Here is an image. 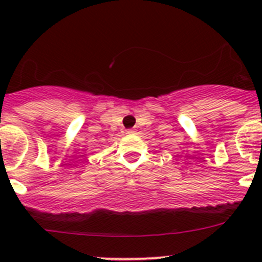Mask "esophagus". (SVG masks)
<instances>
[{"label": "esophagus", "mask_w": 262, "mask_h": 262, "mask_svg": "<svg viewBox=\"0 0 262 262\" xmlns=\"http://www.w3.org/2000/svg\"><path fill=\"white\" fill-rule=\"evenodd\" d=\"M126 134H136V130H134V129H128V130H126Z\"/></svg>", "instance_id": "1"}]
</instances>
